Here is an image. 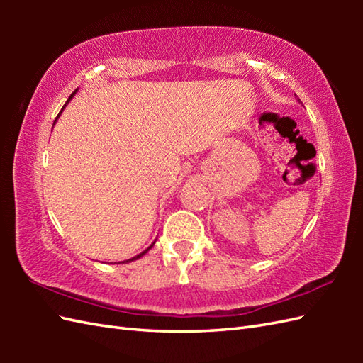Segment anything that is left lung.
<instances>
[{"label": "left lung", "instance_id": "obj_1", "mask_svg": "<svg viewBox=\"0 0 363 363\" xmlns=\"http://www.w3.org/2000/svg\"><path fill=\"white\" fill-rule=\"evenodd\" d=\"M295 96H296V95H295ZM298 101H299V98H298ZM299 103H301V101H299Z\"/></svg>", "mask_w": 363, "mask_h": 363}]
</instances>
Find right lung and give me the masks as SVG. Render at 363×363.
<instances>
[{
	"label": "right lung",
	"mask_w": 363,
	"mask_h": 363,
	"mask_svg": "<svg viewBox=\"0 0 363 363\" xmlns=\"http://www.w3.org/2000/svg\"><path fill=\"white\" fill-rule=\"evenodd\" d=\"M76 91H78V90H74V91H73V94L70 95V98H68V99H67V103L64 104V107H62V111L65 109V106H67L68 103H70V101H72V98L74 96V94H76ZM62 111H60V112H59V115H57V117H56V120H54V123H52V126H54V125H56V121H57V118L60 117V113H62ZM154 243H156V240H154V242H152V243H151V245L148 246V248H146L145 251H142L140 254H137V256H135V257H133V259H128V260H123V262H120V264H128V262H133V260H137V259H140L142 256H145V254H146V252H148V251H150V250L152 248V246H154Z\"/></svg>",
	"instance_id": "add662e5"
}]
</instances>
